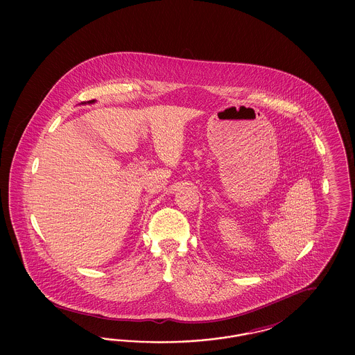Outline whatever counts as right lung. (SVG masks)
I'll return each instance as SVG.
<instances>
[{"label": "right lung", "instance_id": "add662e5", "mask_svg": "<svg viewBox=\"0 0 355 355\" xmlns=\"http://www.w3.org/2000/svg\"><path fill=\"white\" fill-rule=\"evenodd\" d=\"M94 102V100H92V101H87V103H93Z\"/></svg>", "mask_w": 355, "mask_h": 355}]
</instances>
